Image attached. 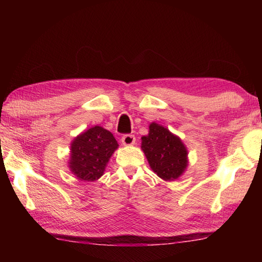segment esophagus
Here are the masks:
<instances>
[{
  "mask_svg": "<svg viewBox=\"0 0 262 262\" xmlns=\"http://www.w3.org/2000/svg\"><path fill=\"white\" fill-rule=\"evenodd\" d=\"M135 136L134 135H130V134H126L122 136L121 142L123 145H133L135 143Z\"/></svg>",
  "mask_w": 262,
  "mask_h": 262,
  "instance_id": "1",
  "label": "esophagus"
}]
</instances>
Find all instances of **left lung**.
Here are the masks:
<instances>
[{"mask_svg": "<svg viewBox=\"0 0 262 262\" xmlns=\"http://www.w3.org/2000/svg\"><path fill=\"white\" fill-rule=\"evenodd\" d=\"M141 149L149 166L159 178L173 181L183 176L188 166V150L179 136L166 127L151 122L148 135L141 137Z\"/></svg>", "mask_w": 262, "mask_h": 262, "instance_id": "1", "label": "left lung"}]
</instances>
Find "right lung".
I'll return each mask as SVG.
<instances>
[{
  "label": "right lung",
  "mask_w": 262,
  "mask_h": 262,
  "mask_svg": "<svg viewBox=\"0 0 262 262\" xmlns=\"http://www.w3.org/2000/svg\"><path fill=\"white\" fill-rule=\"evenodd\" d=\"M119 144L111 132L94 126L78 134L70 143L68 167L81 181H96L104 174Z\"/></svg>",
  "instance_id": "right-lung-1"
}]
</instances>
